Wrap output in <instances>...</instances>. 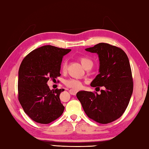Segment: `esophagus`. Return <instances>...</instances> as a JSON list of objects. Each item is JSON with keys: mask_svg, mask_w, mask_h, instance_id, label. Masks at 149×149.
Wrapping results in <instances>:
<instances>
[{"mask_svg": "<svg viewBox=\"0 0 149 149\" xmlns=\"http://www.w3.org/2000/svg\"><path fill=\"white\" fill-rule=\"evenodd\" d=\"M78 91L76 90H74V89H70L69 90V93H70L71 95H75L77 94Z\"/></svg>", "mask_w": 149, "mask_h": 149, "instance_id": "obj_1", "label": "esophagus"}]
</instances>
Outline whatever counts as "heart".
<instances>
[{
  "mask_svg": "<svg viewBox=\"0 0 149 149\" xmlns=\"http://www.w3.org/2000/svg\"><path fill=\"white\" fill-rule=\"evenodd\" d=\"M79 61L81 63L82 67L84 69H86L88 67H92L93 62L90 58L87 57H80L79 58ZM67 69V62L66 61H64L62 65V69L63 71H65ZM65 84L67 86V87L71 88L74 90H79L82 86V82L78 80L75 79H68L65 81Z\"/></svg>",
  "mask_w": 149,
  "mask_h": 149,
  "instance_id": "1",
  "label": "heart"
}]
</instances>
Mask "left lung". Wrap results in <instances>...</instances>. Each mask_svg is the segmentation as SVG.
<instances>
[{"mask_svg": "<svg viewBox=\"0 0 149 149\" xmlns=\"http://www.w3.org/2000/svg\"><path fill=\"white\" fill-rule=\"evenodd\" d=\"M86 50L96 53L100 58V74L91 86H104L105 90L101 94L80 91L77 97L90 118L100 124L111 123L123 114L133 93L128 57L121 48L107 43H99Z\"/></svg>", "mask_w": 149, "mask_h": 149, "instance_id": "1", "label": "left lung"}]
</instances>
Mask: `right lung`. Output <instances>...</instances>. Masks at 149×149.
<instances>
[{
	"instance_id": "obj_1",
	"label": "right lung",
	"mask_w": 149,
	"mask_h": 149,
	"mask_svg": "<svg viewBox=\"0 0 149 149\" xmlns=\"http://www.w3.org/2000/svg\"><path fill=\"white\" fill-rule=\"evenodd\" d=\"M70 50L43 46L30 52L20 65L18 100L25 113L36 122L49 124L63 113L59 95L64 89L51 90L47 82L61 76L63 57Z\"/></svg>"
}]
</instances>
